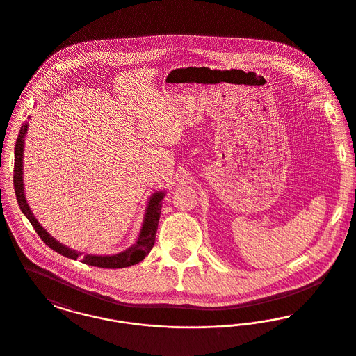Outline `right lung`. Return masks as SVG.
<instances>
[{
	"instance_id": "obj_1",
	"label": "right lung",
	"mask_w": 356,
	"mask_h": 356,
	"mask_svg": "<svg viewBox=\"0 0 356 356\" xmlns=\"http://www.w3.org/2000/svg\"><path fill=\"white\" fill-rule=\"evenodd\" d=\"M26 131H28V124L25 122V124L21 125V129H19V134H18L17 140H16V147H15L13 184H15V192H16L18 205H19L22 213L26 216V219L31 221V224L33 225L34 231L37 232V235L49 248H51L56 252H58V254H63V256H65V257L77 260L81 256V254L70 250L68 247L63 245L61 243H58L57 240H54L40 225V222L34 218L29 205L25 200L24 184H22V152H24V137L26 135ZM163 197H164V192H156L151 197L148 208H147L143 229H141L138 240L136 241L134 247H131L129 250H127L121 254H113V256L84 254L81 257V261L88 264V266L100 267V268H125V267H131L134 264L140 263L147 254L151 252V250L154 245L157 225H159V219H160V213H161V200H163Z\"/></svg>"
}]
</instances>
